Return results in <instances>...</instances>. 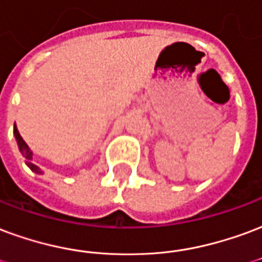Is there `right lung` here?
Instances as JSON below:
<instances>
[{"instance_id": "obj_1", "label": "right lung", "mask_w": 262, "mask_h": 262, "mask_svg": "<svg viewBox=\"0 0 262 262\" xmlns=\"http://www.w3.org/2000/svg\"><path fill=\"white\" fill-rule=\"evenodd\" d=\"M13 136L16 139V143H17V147H19V151H20V154H22L25 158H26V165L33 170V172H36L38 175H42V170L38 168L37 165H34L32 162L33 160V152L30 151L29 146L25 143V140L22 139V136L19 135V132H17L16 126H13Z\"/></svg>"}]
</instances>
